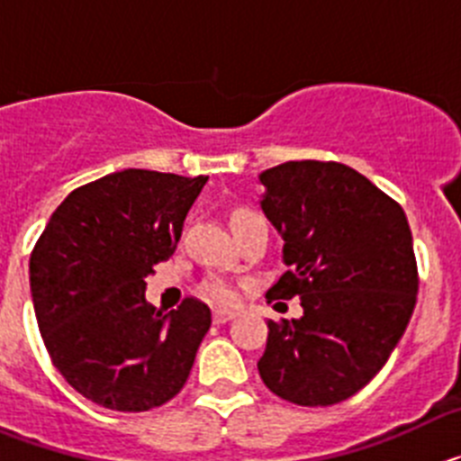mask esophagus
I'll list each match as a JSON object with an SVG mask.
<instances>
[{"instance_id": "1", "label": "esophagus", "mask_w": 461, "mask_h": 461, "mask_svg": "<svg viewBox=\"0 0 461 461\" xmlns=\"http://www.w3.org/2000/svg\"><path fill=\"white\" fill-rule=\"evenodd\" d=\"M235 316H238V312H235V309H214V312H212V319H214V323H228V321H233Z\"/></svg>"}]
</instances>
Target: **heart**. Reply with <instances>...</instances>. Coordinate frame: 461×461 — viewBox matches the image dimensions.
<instances>
[{"instance_id":"b5f03b06","label":"heart","mask_w":461,"mask_h":461,"mask_svg":"<svg viewBox=\"0 0 461 461\" xmlns=\"http://www.w3.org/2000/svg\"><path fill=\"white\" fill-rule=\"evenodd\" d=\"M238 214H247V212H238ZM235 214V217H238ZM203 293H205L207 297H210L212 303H233L235 297V291L230 284H226V281H207L205 286H203Z\"/></svg>"}]
</instances>
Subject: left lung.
I'll return each instance as SVG.
<instances>
[{
  "label": "left lung",
  "mask_w": 461,
  "mask_h": 461,
  "mask_svg": "<svg viewBox=\"0 0 461 461\" xmlns=\"http://www.w3.org/2000/svg\"><path fill=\"white\" fill-rule=\"evenodd\" d=\"M260 210L284 240L288 267L267 303L300 295L303 316L267 321L258 374L276 397L330 406L383 369L418 295L404 210L335 161H288L258 175Z\"/></svg>",
  "instance_id": "left-lung-1"
}]
</instances>
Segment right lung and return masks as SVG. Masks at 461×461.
Instances as JSON below:
<instances>
[{
	"instance_id": "obj_1",
	"label": "right lung",
	"mask_w": 461,
	"mask_h": 461,
	"mask_svg": "<svg viewBox=\"0 0 461 461\" xmlns=\"http://www.w3.org/2000/svg\"><path fill=\"white\" fill-rule=\"evenodd\" d=\"M207 177L126 168L71 191L30 258L50 360L73 390L110 411H149L180 393L212 313L145 300V276L173 256Z\"/></svg>"
}]
</instances>
